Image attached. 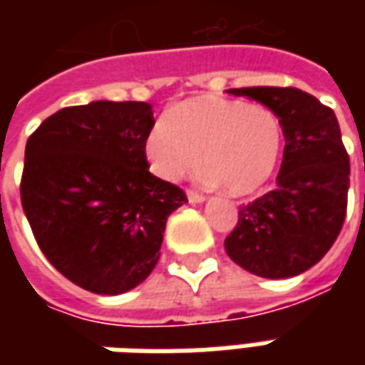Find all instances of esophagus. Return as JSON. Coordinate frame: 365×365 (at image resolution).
<instances>
[{
  "label": "esophagus",
  "mask_w": 365,
  "mask_h": 365,
  "mask_svg": "<svg viewBox=\"0 0 365 365\" xmlns=\"http://www.w3.org/2000/svg\"><path fill=\"white\" fill-rule=\"evenodd\" d=\"M187 199H190V203H201V201H205V195L199 193V191L190 190L187 191Z\"/></svg>",
  "instance_id": "1"
}]
</instances>
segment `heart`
Wrapping results in <instances>:
<instances>
[{"mask_svg":"<svg viewBox=\"0 0 365 365\" xmlns=\"http://www.w3.org/2000/svg\"><path fill=\"white\" fill-rule=\"evenodd\" d=\"M282 146V123L269 109L209 96L174 105L150 128L144 154L164 180L190 174L201 160L207 182L248 195L274 174Z\"/></svg>","mask_w":365,"mask_h":365,"instance_id":"heart-1","label":"heart"}]
</instances>
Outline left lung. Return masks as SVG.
<instances>
[{
  "label": "left lung",
  "instance_id": "1",
  "mask_svg": "<svg viewBox=\"0 0 365 365\" xmlns=\"http://www.w3.org/2000/svg\"><path fill=\"white\" fill-rule=\"evenodd\" d=\"M279 117L285 146L277 183L238 209L225 238L230 260L250 274L282 279L313 268L340 235L348 207L350 158L334 111L297 88H238Z\"/></svg>",
  "mask_w": 365,
  "mask_h": 365
}]
</instances>
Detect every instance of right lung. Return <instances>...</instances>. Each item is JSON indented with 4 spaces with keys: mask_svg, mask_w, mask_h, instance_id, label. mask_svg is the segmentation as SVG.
<instances>
[{
    "mask_svg": "<svg viewBox=\"0 0 365 365\" xmlns=\"http://www.w3.org/2000/svg\"><path fill=\"white\" fill-rule=\"evenodd\" d=\"M144 101L64 107L25 146L21 203L46 260L83 289L119 295L158 264L170 213L187 197L148 172Z\"/></svg>",
    "mask_w": 365,
    "mask_h": 365,
    "instance_id": "add662e5",
    "label": "right lung"
}]
</instances>
